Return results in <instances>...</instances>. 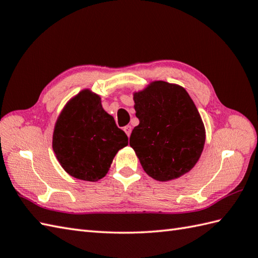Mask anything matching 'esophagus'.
<instances>
[{"instance_id": "esophagus-1", "label": "esophagus", "mask_w": 258, "mask_h": 258, "mask_svg": "<svg viewBox=\"0 0 258 258\" xmlns=\"http://www.w3.org/2000/svg\"><path fill=\"white\" fill-rule=\"evenodd\" d=\"M124 132H125V133H126V135L130 137L131 132H132V126H130V125H126V126L124 127Z\"/></svg>"}]
</instances>
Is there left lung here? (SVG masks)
<instances>
[{
	"instance_id": "left-lung-1",
	"label": "left lung",
	"mask_w": 258,
	"mask_h": 258,
	"mask_svg": "<svg viewBox=\"0 0 258 258\" xmlns=\"http://www.w3.org/2000/svg\"><path fill=\"white\" fill-rule=\"evenodd\" d=\"M136 117L130 145L149 177L169 181L194 168L206 142V128L184 88L153 81L133 93Z\"/></svg>"
}]
</instances>
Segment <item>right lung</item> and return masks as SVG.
I'll return each mask as SVG.
<instances>
[{"label": "right lung", "instance_id": "1", "mask_svg": "<svg viewBox=\"0 0 258 258\" xmlns=\"http://www.w3.org/2000/svg\"><path fill=\"white\" fill-rule=\"evenodd\" d=\"M128 139L89 89L70 99L59 114L52 149L64 171L80 180L98 181L109 171Z\"/></svg>", "mask_w": 258, "mask_h": 258}]
</instances>
